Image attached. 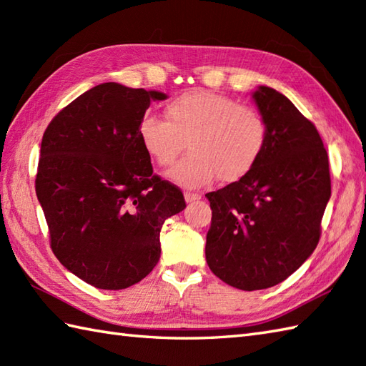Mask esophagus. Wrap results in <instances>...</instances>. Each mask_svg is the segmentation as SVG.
Returning <instances> with one entry per match:
<instances>
[{"instance_id":"obj_1","label":"esophagus","mask_w":366,"mask_h":366,"mask_svg":"<svg viewBox=\"0 0 366 366\" xmlns=\"http://www.w3.org/2000/svg\"><path fill=\"white\" fill-rule=\"evenodd\" d=\"M184 197H185V201H187V203H192V201H197V199L201 198L199 193H193V192H185Z\"/></svg>"}]
</instances>
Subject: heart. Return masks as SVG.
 I'll list each match as a JSON object with an SVG mask.
<instances>
[{
  "mask_svg": "<svg viewBox=\"0 0 366 366\" xmlns=\"http://www.w3.org/2000/svg\"><path fill=\"white\" fill-rule=\"evenodd\" d=\"M168 121L144 114L137 135L155 165L176 162L187 142L190 154L169 176L184 187H201L217 176L234 182L250 171L266 149L267 124L253 107L206 89H190L167 105Z\"/></svg>",
  "mask_w": 366,
  "mask_h": 366,
  "instance_id": "obj_1",
  "label": "heart"
}]
</instances>
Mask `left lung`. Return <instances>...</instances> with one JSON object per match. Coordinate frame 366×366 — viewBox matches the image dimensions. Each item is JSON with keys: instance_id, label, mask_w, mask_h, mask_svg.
Returning <instances> with one entry per match:
<instances>
[{"instance_id": "8db88e82", "label": "left lung", "mask_w": 366, "mask_h": 366, "mask_svg": "<svg viewBox=\"0 0 366 366\" xmlns=\"http://www.w3.org/2000/svg\"><path fill=\"white\" fill-rule=\"evenodd\" d=\"M253 99L267 124L266 149L244 177L206 195L207 266L242 291L282 283L307 261L330 198L329 155L315 124L269 86Z\"/></svg>"}]
</instances>
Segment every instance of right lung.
<instances>
[{"mask_svg": "<svg viewBox=\"0 0 366 366\" xmlns=\"http://www.w3.org/2000/svg\"><path fill=\"white\" fill-rule=\"evenodd\" d=\"M159 91L102 83L45 129L36 195L63 266L99 290H126L160 258V229L184 211L174 184L154 174L137 129Z\"/></svg>", "mask_w": 366, "mask_h": 366, "instance_id": "1", "label": "right lung"}]
</instances>
